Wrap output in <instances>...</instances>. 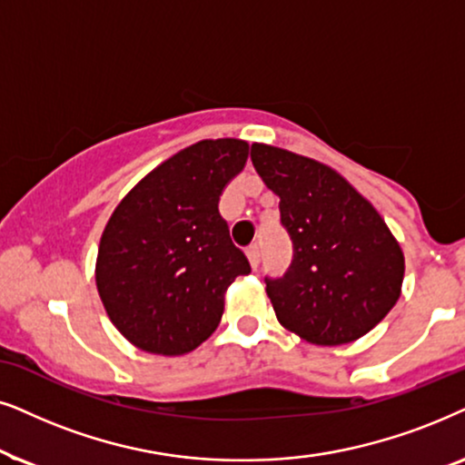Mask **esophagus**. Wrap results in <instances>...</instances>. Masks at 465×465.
Masks as SVG:
<instances>
[{
    "instance_id": "1",
    "label": "esophagus",
    "mask_w": 465,
    "mask_h": 465,
    "mask_svg": "<svg viewBox=\"0 0 465 465\" xmlns=\"http://www.w3.org/2000/svg\"><path fill=\"white\" fill-rule=\"evenodd\" d=\"M246 257H249L251 268L257 270L259 268V262H262V252H259V246L257 244L249 246V249H246Z\"/></svg>"
}]
</instances>
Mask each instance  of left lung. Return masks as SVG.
<instances>
[{
    "instance_id": "1",
    "label": "left lung",
    "mask_w": 465,
    "mask_h": 465,
    "mask_svg": "<svg viewBox=\"0 0 465 465\" xmlns=\"http://www.w3.org/2000/svg\"><path fill=\"white\" fill-rule=\"evenodd\" d=\"M251 159L272 193L293 257L265 276L276 319L312 344L361 338L400 297L404 255L372 203L319 161L252 144Z\"/></svg>"
}]
</instances>
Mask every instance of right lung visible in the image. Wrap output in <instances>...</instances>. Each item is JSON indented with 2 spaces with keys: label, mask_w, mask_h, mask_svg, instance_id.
<instances>
[{
  "label": "right lung",
  "mask_w": 465,
  "mask_h": 465,
  "mask_svg": "<svg viewBox=\"0 0 465 465\" xmlns=\"http://www.w3.org/2000/svg\"><path fill=\"white\" fill-rule=\"evenodd\" d=\"M246 159L244 140L197 142L142 178L110 216L97 291L116 330L138 349L193 351L219 327L225 289L251 272L219 213L223 189Z\"/></svg>",
  "instance_id": "1"
}]
</instances>
